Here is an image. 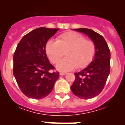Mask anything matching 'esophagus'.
<instances>
[{"instance_id": "34e87169", "label": "esophagus", "mask_w": 125, "mask_h": 125, "mask_svg": "<svg viewBox=\"0 0 125 125\" xmlns=\"http://www.w3.org/2000/svg\"><path fill=\"white\" fill-rule=\"evenodd\" d=\"M59 74L61 75V76H64V75L66 74V73H63V72H61L60 73H59Z\"/></svg>"}]
</instances>
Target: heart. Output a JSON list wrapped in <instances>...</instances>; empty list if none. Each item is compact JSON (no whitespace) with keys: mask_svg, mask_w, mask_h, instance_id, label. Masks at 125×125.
<instances>
[{"mask_svg":"<svg viewBox=\"0 0 125 125\" xmlns=\"http://www.w3.org/2000/svg\"><path fill=\"white\" fill-rule=\"evenodd\" d=\"M45 49L52 63H56L66 52L67 57L59 61L56 66L61 72L69 71L77 66L78 68L86 67L92 61L96 53L93 41L86 39L83 35L73 31L61 34L57 41L49 40Z\"/></svg>","mask_w":125,"mask_h":125,"instance_id":"heart-1","label":"heart"}]
</instances>
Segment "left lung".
<instances>
[{"label":"left lung","instance_id":"obj_1","mask_svg":"<svg viewBox=\"0 0 125 125\" xmlns=\"http://www.w3.org/2000/svg\"><path fill=\"white\" fill-rule=\"evenodd\" d=\"M88 36L96 46V53L86 68L75 73V80L71 89L75 96L81 99H91L103 89L110 73V51L102 36L91 29H73Z\"/></svg>","mask_w":125,"mask_h":125}]
</instances>
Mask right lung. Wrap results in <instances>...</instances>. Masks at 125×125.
I'll return each mask as SVG.
<instances>
[{"mask_svg": "<svg viewBox=\"0 0 125 125\" xmlns=\"http://www.w3.org/2000/svg\"><path fill=\"white\" fill-rule=\"evenodd\" d=\"M59 29L39 27L20 41L13 57V73L23 94L28 98L40 100L50 94L59 73L54 69L46 53V45Z\"/></svg>", "mask_w": 125, "mask_h": 125, "instance_id": "add662e5", "label": "right lung"}]
</instances>
